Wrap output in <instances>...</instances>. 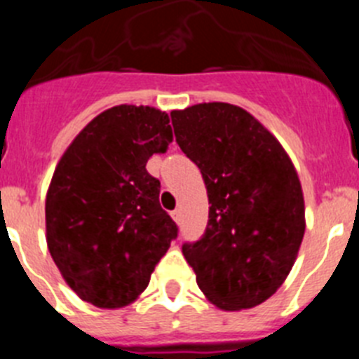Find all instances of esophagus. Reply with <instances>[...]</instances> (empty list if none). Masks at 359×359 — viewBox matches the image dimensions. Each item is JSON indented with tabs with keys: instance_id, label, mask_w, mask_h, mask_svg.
Here are the masks:
<instances>
[{
	"instance_id": "esophagus-1",
	"label": "esophagus",
	"mask_w": 359,
	"mask_h": 359,
	"mask_svg": "<svg viewBox=\"0 0 359 359\" xmlns=\"http://www.w3.org/2000/svg\"><path fill=\"white\" fill-rule=\"evenodd\" d=\"M170 215H172V219L176 221V223H182V210H180V208H176V210L170 212Z\"/></svg>"
}]
</instances>
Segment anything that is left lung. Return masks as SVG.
Returning a JSON list of instances; mask_svg holds the SVG:
<instances>
[{
  "label": "left lung",
  "mask_w": 359,
  "mask_h": 359,
  "mask_svg": "<svg viewBox=\"0 0 359 359\" xmlns=\"http://www.w3.org/2000/svg\"><path fill=\"white\" fill-rule=\"evenodd\" d=\"M170 118L210 203L201 239L182 246L199 290L219 309L259 306L286 280L302 244L297 170L277 138L243 107L196 104Z\"/></svg>",
  "instance_id": "1"
}]
</instances>
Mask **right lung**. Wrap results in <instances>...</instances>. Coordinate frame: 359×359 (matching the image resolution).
Listing matches in <instances>:
<instances>
[{
  "label": "right lung",
  "mask_w": 359,
  "mask_h": 359,
  "mask_svg": "<svg viewBox=\"0 0 359 359\" xmlns=\"http://www.w3.org/2000/svg\"><path fill=\"white\" fill-rule=\"evenodd\" d=\"M172 142L169 115L115 106L95 116L57 163L46 194V243L68 286L104 309L147 287L177 226L145 165Z\"/></svg>",
  "instance_id": "right-lung-1"
}]
</instances>
